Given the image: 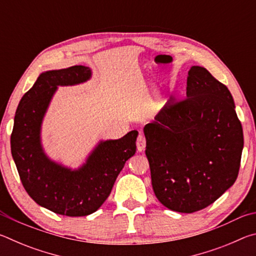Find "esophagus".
Masks as SVG:
<instances>
[{
  "label": "esophagus",
  "mask_w": 256,
  "mask_h": 256,
  "mask_svg": "<svg viewBox=\"0 0 256 256\" xmlns=\"http://www.w3.org/2000/svg\"><path fill=\"white\" fill-rule=\"evenodd\" d=\"M136 148L138 152L144 151L146 149V138L142 136V134H138L136 138Z\"/></svg>",
  "instance_id": "1"
}]
</instances>
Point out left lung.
Segmentation results:
<instances>
[{
    "label": "left lung",
    "instance_id": "left-lung-1",
    "mask_svg": "<svg viewBox=\"0 0 256 256\" xmlns=\"http://www.w3.org/2000/svg\"><path fill=\"white\" fill-rule=\"evenodd\" d=\"M186 97H170L144 132L154 192L183 214L202 210L237 180L244 136L230 92L206 68L188 71Z\"/></svg>",
    "mask_w": 256,
    "mask_h": 256
}]
</instances>
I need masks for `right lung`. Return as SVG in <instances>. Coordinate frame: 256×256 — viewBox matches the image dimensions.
<instances>
[{
	"label": "right lung",
	"instance_id": "right-lung-1",
	"mask_svg": "<svg viewBox=\"0 0 256 256\" xmlns=\"http://www.w3.org/2000/svg\"><path fill=\"white\" fill-rule=\"evenodd\" d=\"M92 76L89 68L74 66L42 73L16 108L11 154L26 192L58 214H94L110 196L126 160L136 151L138 131L118 140L99 142L84 166L72 170L47 157L40 144V126L58 86H72Z\"/></svg>",
	"mask_w": 256,
	"mask_h": 256
}]
</instances>
